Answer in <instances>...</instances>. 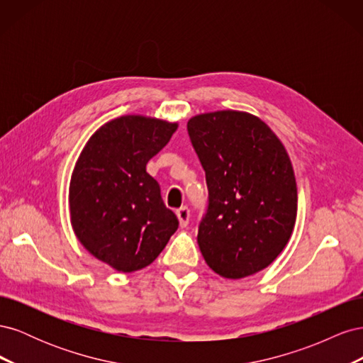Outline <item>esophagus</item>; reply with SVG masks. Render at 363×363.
I'll use <instances>...</instances> for the list:
<instances>
[{
  "label": "esophagus",
  "instance_id": "esophagus-1",
  "mask_svg": "<svg viewBox=\"0 0 363 363\" xmlns=\"http://www.w3.org/2000/svg\"><path fill=\"white\" fill-rule=\"evenodd\" d=\"M177 218H179V223L180 227H186L189 224V218H191V212L188 207H180L177 211Z\"/></svg>",
  "mask_w": 363,
  "mask_h": 363
}]
</instances>
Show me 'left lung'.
Listing matches in <instances>:
<instances>
[{
    "label": "left lung",
    "mask_w": 363,
    "mask_h": 363,
    "mask_svg": "<svg viewBox=\"0 0 363 363\" xmlns=\"http://www.w3.org/2000/svg\"><path fill=\"white\" fill-rule=\"evenodd\" d=\"M188 133L208 189L196 238L206 263L225 279L262 271L286 247L295 225L296 183L286 150L247 112L196 115Z\"/></svg>",
    "instance_id": "8db88e82"
}]
</instances>
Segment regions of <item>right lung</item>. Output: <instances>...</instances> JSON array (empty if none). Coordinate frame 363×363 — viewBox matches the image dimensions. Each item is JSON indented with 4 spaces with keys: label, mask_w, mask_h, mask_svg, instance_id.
<instances>
[{
    "label": "right lung",
    "mask_w": 363,
    "mask_h": 363,
    "mask_svg": "<svg viewBox=\"0 0 363 363\" xmlns=\"http://www.w3.org/2000/svg\"><path fill=\"white\" fill-rule=\"evenodd\" d=\"M177 123L125 115L98 128L69 183L75 236L94 257L119 272L148 267L179 228L148 160L168 144Z\"/></svg>",
    "instance_id": "obj_1"
}]
</instances>
